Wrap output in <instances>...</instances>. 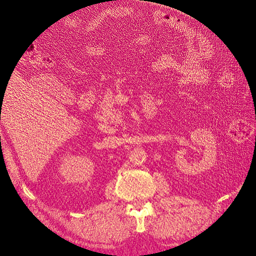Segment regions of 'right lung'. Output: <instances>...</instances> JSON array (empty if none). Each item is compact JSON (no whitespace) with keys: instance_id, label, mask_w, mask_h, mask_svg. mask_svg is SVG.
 I'll list each match as a JSON object with an SVG mask.
<instances>
[{"instance_id":"add662e5","label":"right lung","mask_w":256,"mask_h":256,"mask_svg":"<svg viewBox=\"0 0 256 256\" xmlns=\"http://www.w3.org/2000/svg\"><path fill=\"white\" fill-rule=\"evenodd\" d=\"M1 110H2V108H1Z\"/></svg>"}]
</instances>
